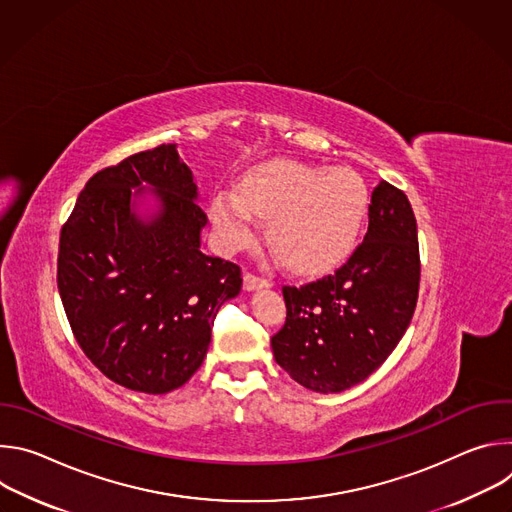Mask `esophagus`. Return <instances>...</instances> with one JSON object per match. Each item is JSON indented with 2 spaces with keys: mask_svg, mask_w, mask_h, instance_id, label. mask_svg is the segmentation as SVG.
<instances>
[{
  "mask_svg": "<svg viewBox=\"0 0 512 512\" xmlns=\"http://www.w3.org/2000/svg\"><path fill=\"white\" fill-rule=\"evenodd\" d=\"M243 285H245L247 291H253V289H259V287H269L271 281L265 279V277H259V275L251 273V271H247V273L243 275Z\"/></svg>",
  "mask_w": 512,
  "mask_h": 512,
  "instance_id": "esophagus-1",
  "label": "esophagus"
}]
</instances>
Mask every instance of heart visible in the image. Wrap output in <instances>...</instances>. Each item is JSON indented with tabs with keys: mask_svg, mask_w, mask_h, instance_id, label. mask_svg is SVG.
Here are the masks:
<instances>
[{
	"mask_svg": "<svg viewBox=\"0 0 512 512\" xmlns=\"http://www.w3.org/2000/svg\"><path fill=\"white\" fill-rule=\"evenodd\" d=\"M369 212V190L348 168L322 170L271 162L239 188L218 190L212 216L227 251L245 249L257 231L255 214L269 218L267 239L294 271L320 273L344 261Z\"/></svg>",
	"mask_w": 512,
	"mask_h": 512,
	"instance_id": "heart-1",
	"label": "heart"
}]
</instances>
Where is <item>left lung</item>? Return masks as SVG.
Returning a JSON list of instances; mask_svg holds the SVG:
<instances>
[{"mask_svg": "<svg viewBox=\"0 0 512 512\" xmlns=\"http://www.w3.org/2000/svg\"><path fill=\"white\" fill-rule=\"evenodd\" d=\"M419 243L403 190L379 182L369 231L334 273L283 285L285 324L271 338L279 367L306 389L340 393L375 373L403 338L419 294Z\"/></svg>", "mask_w": 512, "mask_h": 512, "instance_id": "obj_1", "label": "left lung"}]
</instances>
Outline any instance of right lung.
Listing matches in <instances>:
<instances>
[{"instance_id":"obj_1","label":"right lung","mask_w":512,"mask_h":512,"mask_svg":"<svg viewBox=\"0 0 512 512\" xmlns=\"http://www.w3.org/2000/svg\"><path fill=\"white\" fill-rule=\"evenodd\" d=\"M141 181L163 202L150 224L130 212ZM206 223L176 145L103 168L81 190L60 231L56 281L72 334L113 383L164 395L198 371L218 310L243 285L239 265L200 251Z\"/></svg>"}]
</instances>
